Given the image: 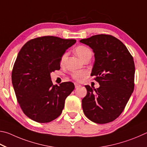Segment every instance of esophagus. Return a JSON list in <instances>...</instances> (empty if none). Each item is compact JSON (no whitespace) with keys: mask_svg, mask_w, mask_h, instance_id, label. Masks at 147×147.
Instances as JSON below:
<instances>
[{"mask_svg":"<svg viewBox=\"0 0 147 147\" xmlns=\"http://www.w3.org/2000/svg\"><path fill=\"white\" fill-rule=\"evenodd\" d=\"M80 86H81V85H79V84L75 83V88H78L79 87H80Z\"/></svg>","mask_w":147,"mask_h":147,"instance_id":"34e87169","label":"esophagus"}]
</instances>
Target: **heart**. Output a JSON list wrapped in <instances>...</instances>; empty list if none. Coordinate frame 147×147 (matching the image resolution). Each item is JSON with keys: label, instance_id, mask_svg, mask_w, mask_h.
Masks as SVG:
<instances>
[{"label": "heart", "instance_id": "1", "mask_svg": "<svg viewBox=\"0 0 147 147\" xmlns=\"http://www.w3.org/2000/svg\"><path fill=\"white\" fill-rule=\"evenodd\" d=\"M76 52L78 55L83 60H85L87 58H91L92 56V51L89 48L83 45H79L76 48ZM68 53H64L61 59V64H63L67 58ZM87 75L86 71H76L71 73V78L76 81H81L85 78Z\"/></svg>", "mask_w": 147, "mask_h": 147}]
</instances>
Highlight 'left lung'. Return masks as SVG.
<instances>
[{
  "label": "left lung",
  "instance_id": "left-lung-1",
  "mask_svg": "<svg viewBox=\"0 0 147 147\" xmlns=\"http://www.w3.org/2000/svg\"><path fill=\"white\" fill-rule=\"evenodd\" d=\"M80 42L94 52L92 76L100 86L85 85L86 96L82 99L84 115L94 123L112 122L124 110L134 88L133 57L121 41L110 35L92 36Z\"/></svg>",
  "mask_w": 147,
  "mask_h": 147
}]
</instances>
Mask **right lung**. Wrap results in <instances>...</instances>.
Wrapping results in <instances>:
<instances>
[{
  "label": "right lung",
  "instance_id": "1",
  "mask_svg": "<svg viewBox=\"0 0 147 147\" xmlns=\"http://www.w3.org/2000/svg\"><path fill=\"white\" fill-rule=\"evenodd\" d=\"M76 42L42 36L28 41L20 49L13 67L11 80L17 101L30 119L45 123L61 114L65 99L75 86L71 82L53 85L50 73L60 69L62 56Z\"/></svg>",
  "mask_w": 147,
  "mask_h": 147
}]
</instances>
